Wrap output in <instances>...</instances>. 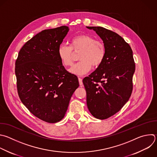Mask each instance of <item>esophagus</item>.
Listing matches in <instances>:
<instances>
[{
	"label": "esophagus",
	"instance_id": "obj_1",
	"mask_svg": "<svg viewBox=\"0 0 157 157\" xmlns=\"http://www.w3.org/2000/svg\"><path fill=\"white\" fill-rule=\"evenodd\" d=\"M78 81H79V85H80V86H82V84H83V83H82V79L81 78H78Z\"/></svg>",
	"mask_w": 157,
	"mask_h": 157
}]
</instances>
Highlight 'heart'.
I'll return each instance as SVG.
<instances>
[{"label": "heart", "mask_w": 157, "mask_h": 157, "mask_svg": "<svg viewBox=\"0 0 157 157\" xmlns=\"http://www.w3.org/2000/svg\"><path fill=\"white\" fill-rule=\"evenodd\" d=\"M74 51L79 53L81 60L74 65L70 71L73 74L82 76L89 71L92 66L100 65L106 54L105 46L99 40L86 34H81L73 37L70 40V46L61 44L57 50L58 56L65 67H70L74 62Z\"/></svg>", "instance_id": "1"}]
</instances>
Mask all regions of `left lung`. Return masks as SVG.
<instances>
[{
  "instance_id": "left-lung-1",
  "label": "left lung",
  "mask_w": 157,
  "mask_h": 157,
  "mask_svg": "<svg viewBox=\"0 0 157 157\" xmlns=\"http://www.w3.org/2000/svg\"><path fill=\"white\" fill-rule=\"evenodd\" d=\"M99 36L105 46L102 63L82 82L87 106L93 117L105 120L119 112L132 90L135 63L130 45L117 33L100 26H86Z\"/></svg>"
}]
</instances>
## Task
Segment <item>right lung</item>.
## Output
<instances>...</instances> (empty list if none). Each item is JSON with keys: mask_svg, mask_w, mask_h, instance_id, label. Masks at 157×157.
I'll return each instance as SVG.
<instances>
[{"mask_svg": "<svg viewBox=\"0 0 157 157\" xmlns=\"http://www.w3.org/2000/svg\"><path fill=\"white\" fill-rule=\"evenodd\" d=\"M69 29L62 26L39 33L22 47L15 62L21 101L35 117L49 123L64 118L79 86L77 76L65 69L57 54Z\"/></svg>", "mask_w": 157, "mask_h": 157, "instance_id": "right-lung-1", "label": "right lung"}]
</instances>
